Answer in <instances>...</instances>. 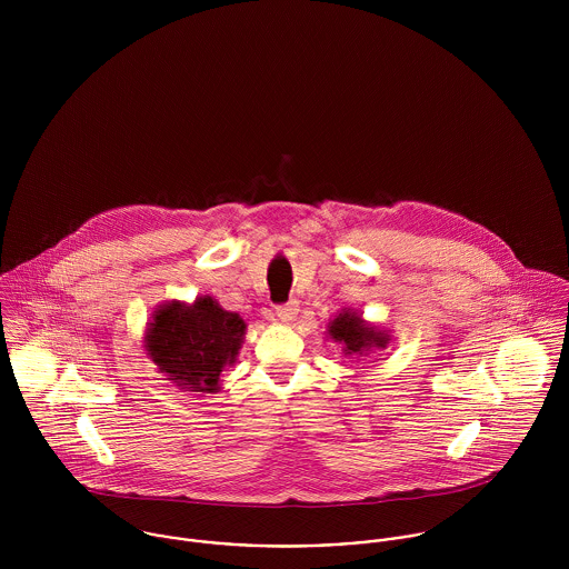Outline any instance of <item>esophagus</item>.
<instances>
[{
    "label": "esophagus",
    "mask_w": 569,
    "mask_h": 569,
    "mask_svg": "<svg viewBox=\"0 0 569 569\" xmlns=\"http://www.w3.org/2000/svg\"><path fill=\"white\" fill-rule=\"evenodd\" d=\"M298 305L296 302H289V305H282L276 309V318L282 322V325H291L296 318H298Z\"/></svg>",
    "instance_id": "1"
}]
</instances>
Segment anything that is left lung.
<instances>
[{"mask_svg":"<svg viewBox=\"0 0 569 569\" xmlns=\"http://www.w3.org/2000/svg\"><path fill=\"white\" fill-rule=\"evenodd\" d=\"M326 337L341 343V352L348 359H363L375 350H386L392 341L390 330L370 325L361 313L352 309H341L328 326Z\"/></svg>","mask_w":569,"mask_h":569,"instance_id":"8db88e82","label":"left lung"}]
</instances>
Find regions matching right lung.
Wrapping results in <instances>:
<instances>
[{"instance_id": "1", "label": "right lung", "mask_w": 569, "mask_h": 569, "mask_svg": "<svg viewBox=\"0 0 569 569\" xmlns=\"http://www.w3.org/2000/svg\"><path fill=\"white\" fill-rule=\"evenodd\" d=\"M244 330L243 318L210 296H199L190 305L170 300L147 322L144 350L179 390L217 395L223 368L237 363Z\"/></svg>"}]
</instances>
